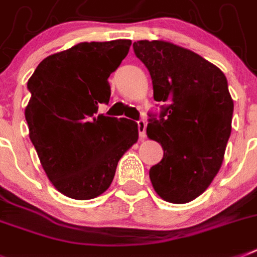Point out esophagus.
Returning <instances> with one entry per match:
<instances>
[{"instance_id": "esophagus-1", "label": "esophagus", "mask_w": 257, "mask_h": 257, "mask_svg": "<svg viewBox=\"0 0 257 257\" xmlns=\"http://www.w3.org/2000/svg\"><path fill=\"white\" fill-rule=\"evenodd\" d=\"M138 131H139V139L143 141L144 138H146V127H147V123H146V120L141 119L138 120Z\"/></svg>"}]
</instances>
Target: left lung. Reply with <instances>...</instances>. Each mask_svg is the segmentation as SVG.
<instances>
[{"label": "left lung", "instance_id": "left-lung-1", "mask_svg": "<svg viewBox=\"0 0 257 257\" xmlns=\"http://www.w3.org/2000/svg\"><path fill=\"white\" fill-rule=\"evenodd\" d=\"M133 47L151 75L155 101L164 102L147 126L148 138L164 151L150 169L152 186L167 202H190L223 162L234 111L227 78L206 59L169 42L138 40Z\"/></svg>", "mask_w": 257, "mask_h": 257}]
</instances>
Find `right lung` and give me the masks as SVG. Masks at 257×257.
I'll return each instance as SVG.
<instances>
[{
	"label": "right lung",
	"mask_w": 257,
	"mask_h": 257,
	"mask_svg": "<svg viewBox=\"0 0 257 257\" xmlns=\"http://www.w3.org/2000/svg\"><path fill=\"white\" fill-rule=\"evenodd\" d=\"M130 46L128 39L78 43L46 57L27 82L29 137L52 185L69 198L102 194L138 141L137 122L97 114Z\"/></svg>",
	"instance_id": "right-lung-1"
}]
</instances>
